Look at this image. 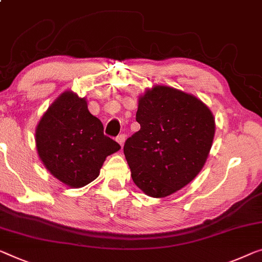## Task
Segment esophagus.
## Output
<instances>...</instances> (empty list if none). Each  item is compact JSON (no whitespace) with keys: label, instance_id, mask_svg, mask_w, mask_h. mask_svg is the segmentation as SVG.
Returning a JSON list of instances; mask_svg holds the SVG:
<instances>
[{"label":"esophagus","instance_id":"34e87169","mask_svg":"<svg viewBox=\"0 0 262 262\" xmlns=\"http://www.w3.org/2000/svg\"><path fill=\"white\" fill-rule=\"evenodd\" d=\"M124 140H126V135L124 134H120L118 138H116V141L120 143L121 147H123V143H124Z\"/></svg>","mask_w":262,"mask_h":262}]
</instances>
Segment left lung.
<instances>
[{"mask_svg":"<svg viewBox=\"0 0 262 262\" xmlns=\"http://www.w3.org/2000/svg\"><path fill=\"white\" fill-rule=\"evenodd\" d=\"M136 121L141 128L123 147L135 185L151 198L188 185L212 148L215 122L209 108L190 94L155 85L139 97Z\"/></svg>","mask_w":262,"mask_h":262,"instance_id":"obj_1","label":"left lung"}]
</instances>
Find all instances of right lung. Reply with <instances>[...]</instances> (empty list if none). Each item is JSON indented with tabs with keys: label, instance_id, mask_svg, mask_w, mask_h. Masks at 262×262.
Masks as SVG:
<instances>
[{
	"label": "right lung",
	"instance_id": "right-lung-1",
	"mask_svg": "<svg viewBox=\"0 0 262 262\" xmlns=\"http://www.w3.org/2000/svg\"><path fill=\"white\" fill-rule=\"evenodd\" d=\"M35 141L46 168L72 188L95 180L107 156L121 148L103 134L102 122L89 113L85 99L70 91L47 109Z\"/></svg>",
	"mask_w": 262,
	"mask_h": 262
}]
</instances>
